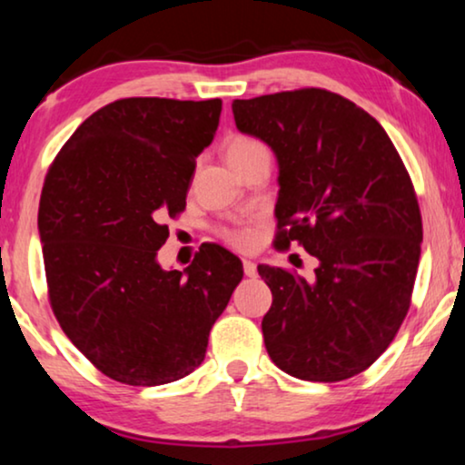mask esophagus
Listing matches in <instances>:
<instances>
[{
    "instance_id": "obj_1",
    "label": "esophagus",
    "mask_w": 465,
    "mask_h": 465,
    "mask_svg": "<svg viewBox=\"0 0 465 465\" xmlns=\"http://www.w3.org/2000/svg\"><path fill=\"white\" fill-rule=\"evenodd\" d=\"M243 272L247 277H258V269L253 260H243Z\"/></svg>"
}]
</instances>
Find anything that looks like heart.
I'll list each match as a JSON object with an SVG mask.
<instances>
[{
  "label": "heart",
  "mask_w": 465,
  "mask_h": 465,
  "mask_svg": "<svg viewBox=\"0 0 465 465\" xmlns=\"http://www.w3.org/2000/svg\"><path fill=\"white\" fill-rule=\"evenodd\" d=\"M258 142L256 139H250V137H234L231 143H228V154H239V152H245V150H252V148H258ZM226 239L231 241L232 245L237 247H247L253 243V231H231L226 232Z\"/></svg>",
  "instance_id": "1"
}]
</instances>
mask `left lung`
Segmentation results:
<instances>
[{
  "instance_id": "left-lung-1",
  "label": "left lung",
  "mask_w": 465,
  "mask_h": 465,
  "mask_svg": "<svg viewBox=\"0 0 465 465\" xmlns=\"http://www.w3.org/2000/svg\"><path fill=\"white\" fill-rule=\"evenodd\" d=\"M232 114L277 158V245L298 241L320 262L313 282L258 266L272 292L266 351L302 381L360 374L404 322L421 256L402 158L371 114L322 88L234 99Z\"/></svg>"
}]
</instances>
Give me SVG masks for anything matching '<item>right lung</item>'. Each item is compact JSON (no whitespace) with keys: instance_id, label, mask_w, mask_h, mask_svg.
Returning a JSON list of instances; mask_svg holds the SVG:
<instances>
[{"instance_id":"add662e5","label":"right lung","mask_w":465,"mask_h":465,"mask_svg":"<svg viewBox=\"0 0 465 465\" xmlns=\"http://www.w3.org/2000/svg\"><path fill=\"white\" fill-rule=\"evenodd\" d=\"M220 99H120L82 123L44 182L37 231L50 304L101 372L154 387L205 360L243 264L205 245L183 271L158 250L186 207L196 156L213 142Z\"/></svg>"}]
</instances>
